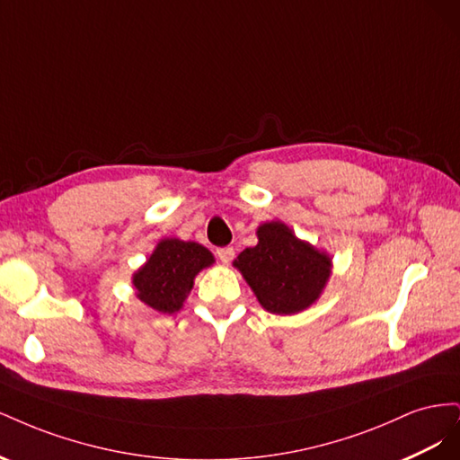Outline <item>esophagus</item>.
I'll use <instances>...</instances> for the list:
<instances>
[{
    "instance_id": "34e87169",
    "label": "esophagus",
    "mask_w": 460,
    "mask_h": 460,
    "mask_svg": "<svg viewBox=\"0 0 460 460\" xmlns=\"http://www.w3.org/2000/svg\"><path fill=\"white\" fill-rule=\"evenodd\" d=\"M217 255L222 262L228 264L234 259V247H220V249H217Z\"/></svg>"
}]
</instances>
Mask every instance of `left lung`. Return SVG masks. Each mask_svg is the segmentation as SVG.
I'll return each instance as SVG.
<instances>
[{"mask_svg": "<svg viewBox=\"0 0 460 460\" xmlns=\"http://www.w3.org/2000/svg\"><path fill=\"white\" fill-rule=\"evenodd\" d=\"M257 245L247 247L232 264L253 289L264 311L297 314L318 301L332 276V257L299 240L282 220L257 228Z\"/></svg>", "mask_w": 460, "mask_h": 460, "instance_id": "1", "label": "left lung"}]
</instances>
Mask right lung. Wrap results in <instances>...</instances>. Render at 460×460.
Here are the masks:
<instances>
[{
    "mask_svg": "<svg viewBox=\"0 0 460 460\" xmlns=\"http://www.w3.org/2000/svg\"><path fill=\"white\" fill-rule=\"evenodd\" d=\"M211 264L215 257L201 243L163 238L132 274L136 297L153 311L174 314L184 307L196 276Z\"/></svg>",
    "mask_w": 460,
    "mask_h": 460,
    "instance_id": "obj_1",
    "label": "right lung"
}]
</instances>
